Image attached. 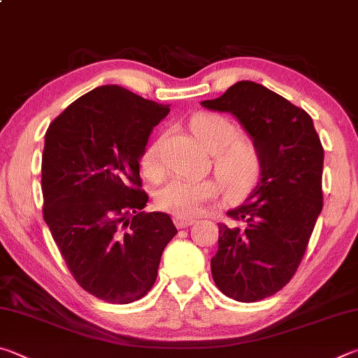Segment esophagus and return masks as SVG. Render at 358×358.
<instances>
[{
    "mask_svg": "<svg viewBox=\"0 0 358 358\" xmlns=\"http://www.w3.org/2000/svg\"><path fill=\"white\" fill-rule=\"evenodd\" d=\"M194 222H196V220H192V217H181V216L175 217V224H177L178 229L189 227V226H192Z\"/></svg>",
    "mask_w": 358,
    "mask_h": 358,
    "instance_id": "34e87169",
    "label": "esophagus"
}]
</instances>
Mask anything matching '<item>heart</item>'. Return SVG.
<instances>
[{"mask_svg":"<svg viewBox=\"0 0 358 358\" xmlns=\"http://www.w3.org/2000/svg\"><path fill=\"white\" fill-rule=\"evenodd\" d=\"M192 131L205 148L213 153L215 178H175L157 192V207L175 216H197L217 201L222 186L229 197H240L257 183L262 172V155L257 143L240 136L238 126L220 113H199L191 121ZM162 138H157L142 155L145 177L159 181L166 169L161 156Z\"/></svg>","mask_w":358,"mask_h":358,"instance_id":"b5f03b06","label":"heart"}]
</instances>
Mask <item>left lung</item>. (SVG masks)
<instances>
[{"mask_svg":"<svg viewBox=\"0 0 358 358\" xmlns=\"http://www.w3.org/2000/svg\"><path fill=\"white\" fill-rule=\"evenodd\" d=\"M211 110L230 112L262 155V172L245 203L220 224L211 259L215 284L230 299L251 303L276 294L292 280L324 205V147L313 120L271 90L241 80Z\"/></svg>","mask_w":358,"mask_h":358,"instance_id":"8db88e82","label":"left lung"}]
</instances>
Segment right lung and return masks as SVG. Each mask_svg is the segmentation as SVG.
Returning a JSON list of instances; mask_svg holds the SVG:
<instances>
[{"mask_svg":"<svg viewBox=\"0 0 358 358\" xmlns=\"http://www.w3.org/2000/svg\"><path fill=\"white\" fill-rule=\"evenodd\" d=\"M167 113L169 106L104 85L66 107L45 132L44 221L78 286L108 303L148 294L177 234L167 213L143 210L138 164Z\"/></svg>","mask_w":358,"mask_h":358,"instance_id":"obj_1","label":"right lung"}]
</instances>
